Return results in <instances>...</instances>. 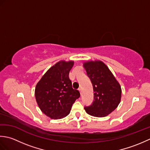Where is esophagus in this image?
<instances>
[{"label": "esophagus", "instance_id": "esophagus-1", "mask_svg": "<svg viewBox=\"0 0 150 150\" xmlns=\"http://www.w3.org/2000/svg\"><path fill=\"white\" fill-rule=\"evenodd\" d=\"M79 91H80V93H81V95H82V89H81V88H79Z\"/></svg>", "mask_w": 150, "mask_h": 150}]
</instances>
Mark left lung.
I'll use <instances>...</instances> for the list:
<instances>
[{
    "mask_svg": "<svg viewBox=\"0 0 150 150\" xmlns=\"http://www.w3.org/2000/svg\"><path fill=\"white\" fill-rule=\"evenodd\" d=\"M84 68L90 79L94 91V100L85 106L86 113L91 116L104 117L116 109L121 98V87L112 73L100 60L84 63Z\"/></svg>",
    "mask_w": 150,
    "mask_h": 150,
    "instance_id": "8db88e82",
    "label": "left lung"
}]
</instances>
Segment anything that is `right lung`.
I'll return each mask as SVG.
<instances>
[{
    "label": "right lung",
    "mask_w": 150,
    "mask_h": 150,
    "mask_svg": "<svg viewBox=\"0 0 150 150\" xmlns=\"http://www.w3.org/2000/svg\"><path fill=\"white\" fill-rule=\"evenodd\" d=\"M73 61L61 60L47 70L37 84L35 95L40 110L52 119H60L70 113L73 104L80 97L72 88L69 77Z\"/></svg>",
    "instance_id": "1"
}]
</instances>
